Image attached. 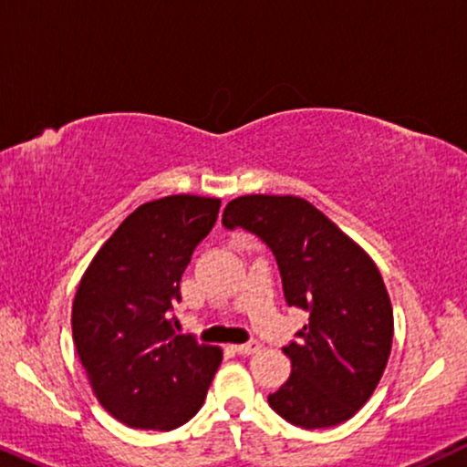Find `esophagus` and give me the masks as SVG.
<instances>
[{
    "label": "esophagus",
    "instance_id": "1",
    "mask_svg": "<svg viewBox=\"0 0 467 467\" xmlns=\"http://www.w3.org/2000/svg\"><path fill=\"white\" fill-rule=\"evenodd\" d=\"M258 349H261V342L258 340H250V342H245V345L234 347V351H237L239 356H252V353H256Z\"/></svg>",
    "mask_w": 467,
    "mask_h": 467
}]
</instances>
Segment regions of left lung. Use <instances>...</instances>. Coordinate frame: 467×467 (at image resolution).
Listing matches in <instances>:
<instances>
[{"instance_id":"left-lung-1","label":"left lung","mask_w":467,"mask_h":467,"mask_svg":"<svg viewBox=\"0 0 467 467\" xmlns=\"http://www.w3.org/2000/svg\"><path fill=\"white\" fill-rule=\"evenodd\" d=\"M222 223L256 234L274 252L286 304L310 315L297 340L282 347L291 377L267 397L271 410L302 429L349 420L373 394L392 349V306L379 269L304 198H234Z\"/></svg>"}]
</instances>
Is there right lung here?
Here are the masks:
<instances>
[{
	"label": "right lung",
	"instance_id": "obj_1",
	"mask_svg": "<svg viewBox=\"0 0 467 467\" xmlns=\"http://www.w3.org/2000/svg\"><path fill=\"white\" fill-rule=\"evenodd\" d=\"M222 200L138 206L92 258L73 304V340L99 403L133 429L170 431L202 407L222 351L174 332L181 275Z\"/></svg>",
	"mask_w": 467,
	"mask_h": 467
}]
</instances>
